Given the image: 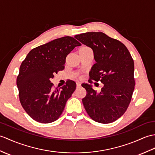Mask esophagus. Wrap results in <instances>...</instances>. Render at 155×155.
<instances>
[{
	"label": "esophagus",
	"mask_w": 155,
	"mask_h": 155,
	"mask_svg": "<svg viewBox=\"0 0 155 155\" xmlns=\"http://www.w3.org/2000/svg\"><path fill=\"white\" fill-rule=\"evenodd\" d=\"M81 86V84L80 82H77V87H79V86Z\"/></svg>",
	"instance_id": "1"
}]
</instances>
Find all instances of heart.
I'll return each mask as SVG.
<instances>
[{
  "mask_svg": "<svg viewBox=\"0 0 155 155\" xmlns=\"http://www.w3.org/2000/svg\"><path fill=\"white\" fill-rule=\"evenodd\" d=\"M84 48H86V47H84Z\"/></svg>",
  "mask_w": 155,
  "mask_h": 155,
  "instance_id": "heart-1",
  "label": "heart"
}]
</instances>
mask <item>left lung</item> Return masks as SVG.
<instances>
[{"mask_svg": "<svg viewBox=\"0 0 155 155\" xmlns=\"http://www.w3.org/2000/svg\"><path fill=\"white\" fill-rule=\"evenodd\" d=\"M74 38L91 48L96 63L90 73L88 82L104 84L100 93L87 84L82 103L93 120L109 124L123 115L131 102L135 88L134 61L123 43L102 32H86Z\"/></svg>", "mask_w": 155, "mask_h": 155, "instance_id": "obj_1", "label": "left lung"}]
</instances>
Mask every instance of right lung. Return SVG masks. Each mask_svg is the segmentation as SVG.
Segmentation results:
<instances>
[{"label": "right lung", "instance_id": "right-lung-1", "mask_svg": "<svg viewBox=\"0 0 155 155\" xmlns=\"http://www.w3.org/2000/svg\"><path fill=\"white\" fill-rule=\"evenodd\" d=\"M81 44L65 36L35 48L21 63L16 84L21 106L33 120L49 124L56 121L66 102L76 88V83L67 80L59 88H53L51 80L63 71L67 56Z\"/></svg>", "mask_w": 155, "mask_h": 155}]
</instances>
